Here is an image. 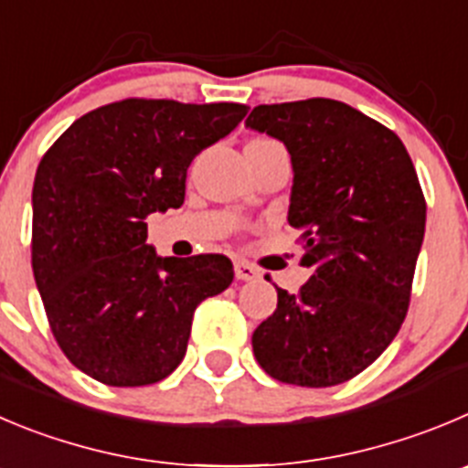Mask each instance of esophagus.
Listing matches in <instances>:
<instances>
[{"label":"esophagus","mask_w":468,"mask_h":468,"mask_svg":"<svg viewBox=\"0 0 468 468\" xmlns=\"http://www.w3.org/2000/svg\"><path fill=\"white\" fill-rule=\"evenodd\" d=\"M234 273H237L239 280H257L260 278V269H255L252 264L248 261H234Z\"/></svg>","instance_id":"obj_1"}]
</instances>
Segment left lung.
Instances as JSON below:
<instances>
[{"label":"left lung","mask_w":468,"mask_h":468,"mask_svg":"<svg viewBox=\"0 0 468 468\" xmlns=\"http://www.w3.org/2000/svg\"><path fill=\"white\" fill-rule=\"evenodd\" d=\"M246 126L287 146V220L313 269L298 293L278 289L252 333L255 358L282 384H345L407 317L427 211L413 163L393 131L331 98L257 105Z\"/></svg>","instance_id":"obj_1"}]
</instances>
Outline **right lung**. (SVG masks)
<instances>
[{
    "mask_svg": "<svg viewBox=\"0 0 468 468\" xmlns=\"http://www.w3.org/2000/svg\"><path fill=\"white\" fill-rule=\"evenodd\" d=\"M246 105L128 98L70 123L31 193V269L66 358L108 386L179 367L195 308L225 292V255L160 257L146 216L179 208L195 155L229 135Z\"/></svg>",
    "mask_w": 468,
    "mask_h": 468,
    "instance_id": "1",
    "label": "right lung"
}]
</instances>
